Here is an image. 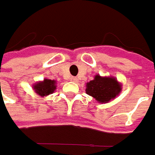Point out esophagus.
I'll return each mask as SVG.
<instances>
[{"label":"esophagus","mask_w":155,"mask_h":155,"mask_svg":"<svg viewBox=\"0 0 155 155\" xmlns=\"http://www.w3.org/2000/svg\"><path fill=\"white\" fill-rule=\"evenodd\" d=\"M71 81L74 82H77V78L76 77H71Z\"/></svg>","instance_id":"esophagus-1"}]
</instances>
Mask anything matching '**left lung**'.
I'll return each mask as SVG.
<instances>
[{
	"label": "left lung",
	"instance_id": "1",
	"mask_svg": "<svg viewBox=\"0 0 155 155\" xmlns=\"http://www.w3.org/2000/svg\"><path fill=\"white\" fill-rule=\"evenodd\" d=\"M122 90V85L114 77L94 76L93 81L87 83L86 93L94 97L99 103H108L114 99Z\"/></svg>",
	"mask_w": 155,
	"mask_h": 155
}]
</instances>
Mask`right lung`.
<instances>
[{
	"label": "right lung",
	"instance_id": "right-lung-1",
	"mask_svg": "<svg viewBox=\"0 0 155 155\" xmlns=\"http://www.w3.org/2000/svg\"><path fill=\"white\" fill-rule=\"evenodd\" d=\"M56 81H52L49 79H45L43 81L36 83L33 85V89L35 93L40 96H47L50 94H53L56 89Z\"/></svg>",
	"mask_w": 155,
	"mask_h": 155
}]
</instances>
